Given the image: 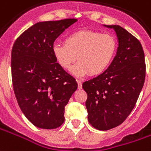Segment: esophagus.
Returning <instances> with one entry per match:
<instances>
[{
  "label": "esophagus",
  "mask_w": 151,
  "mask_h": 151,
  "mask_svg": "<svg viewBox=\"0 0 151 151\" xmlns=\"http://www.w3.org/2000/svg\"><path fill=\"white\" fill-rule=\"evenodd\" d=\"M77 83H78V89H82L83 88V86H82V84H83V82L81 81V80H78V79H77Z\"/></svg>",
  "instance_id": "esophagus-1"
}]
</instances>
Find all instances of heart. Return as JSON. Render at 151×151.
Instances as JSON below:
<instances>
[{"instance_id":"obj_1","label":"heart","mask_w":151,"mask_h":151,"mask_svg":"<svg viewBox=\"0 0 151 151\" xmlns=\"http://www.w3.org/2000/svg\"><path fill=\"white\" fill-rule=\"evenodd\" d=\"M118 41L110 33L83 30L68 36L65 43L56 42L52 52L57 63L65 70H71L78 58V64L73 68L77 77L91 73L99 75L108 68L115 56Z\"/></svg>"}]
</instances>
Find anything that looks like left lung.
<instances>
[{"label": "left lung", "mask_w": 151, "mask_h": 151, "mask_svg": "<svg viewBox=\"0 0 151 151\" xmlns=\"http://www.w3.org/2000/svg\"><path fill=\"white\" fill-rule=\"evenodd\" d=\"M114 28L119 39L115 57L105 72L83 83L87 94L88 121L98 130L118 127L130 114L145 78L144 50L134 36L119 25Z\"/></svg>", "instance_id": "left-lung-1"}]
</instances>
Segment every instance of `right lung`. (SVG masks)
I'll list each match as a JSON object with an SVG mask.
<instances>
[{"label":"right lung","mask_w":151,"mask_h":151,"mask_svg":"<svg viewBox=\"0 0 151 151\" xmlns=\"http://www.w3.org/2000/svg\"><path fill=\"white\" fill-rule=\"evenodd\" d=\"M76 19L39 22L14 43L11 75L22 112L36 127L57 128L65 121V107L78 88L75 78L57 63L55 41Z\"/></svg>","instance_id":"right-lung-1"}]
</instances>
